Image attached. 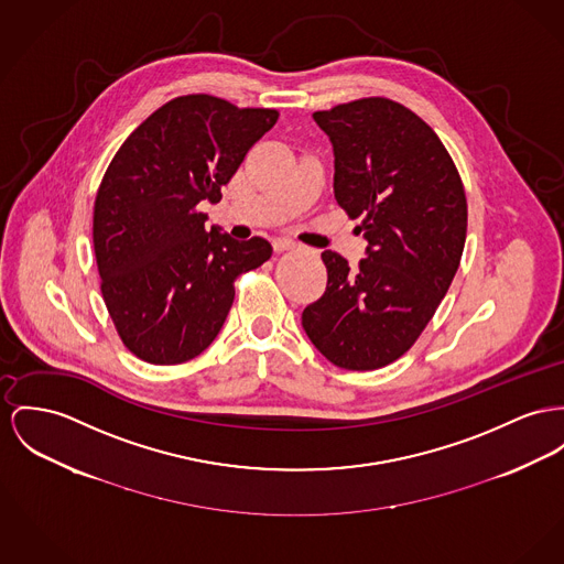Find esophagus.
I'll return each mask as SVG.
<instances>
[{
    "mask_svg": "<svg viewBox=\"0 0 564 564\" xmlns=\"http://www.w3.org/2000/svg\"><path fill=\"white\" fill-rule=\"evenodd\" d=\"M293 248H295V241H291V239H284V237L273 239V250L275 252H284V250H293Z\"/></svg>",
    "mask_w": 564,
    "mask_h": 564,
    "instance_id": "34e87169",
    "label": "esophagus"
}]
</instances>
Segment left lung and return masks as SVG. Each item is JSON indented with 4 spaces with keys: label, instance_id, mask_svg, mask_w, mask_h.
Returning <instances> with one entry per match:
<instances>
[{
    "label": "left lung",
    "instance_id": "left-lung-1",
    "mask_svg": "<svg viewBox=\"0 0 564 564\" xmlns=\"http://www.w3.org/2000/svg\"><path fill=\"white\" fill-rule=\"evenodd\" d=\"M334 148V194L364 232L359 267L325 250L327 289L301 314L310 341L338 368L400 359L449 291L466 241V194L449 151L416 115L364 98L312 115Z\"/></svg>",
    "mask_w": 564,
    "mask_h": 564
}]
</instances>
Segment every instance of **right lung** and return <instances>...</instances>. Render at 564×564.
Wrapping results in <instances>:
<instances>
[{
  "label": "right lung",
  "mask_w": 564,
  "mask_h": 564,
  "mask_svg": "<svg viewBox=\"0 0 564 564\" xmlns=\"http://www.w3.org/2000/svg\"><path fill=\"white\" fill-rule=\"evenodd\" d=\"M278 121L207 94L151 113L115 153L94 205L102 297L121 341L143 361L200 355L225 325L235 280L271 257L263 237L205 230L200 203H218L250 148Z\"/></svg>",
  "instance_id": "right-lung-1"
}]
</instances>
